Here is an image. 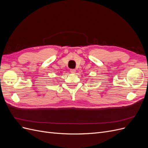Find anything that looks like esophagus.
I'll use <instances>...</instances> for the list:
<instances>
[{"mask_svg":"<svg viewBox=\"0 0 148 148\" xmlns=\"http://www.w3.org/2000/svg\"><path fill=\"white\" fill-rule=\"evenodd\" d=\"M75 71H76V70H75V69H71V70H70V72H71V73H75L76 72Z\"/></svg>","mask_w":148,"mask_h":148,"instance_id":"obj_1","label":"esophagus"}]
</instances>
